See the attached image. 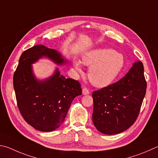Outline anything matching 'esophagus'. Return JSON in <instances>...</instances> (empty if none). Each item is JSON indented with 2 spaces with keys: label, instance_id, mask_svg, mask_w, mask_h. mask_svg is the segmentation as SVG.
Instances as JSON below:
<instances>
[{
  "label": "esophagus",
  "instance_id": "obj_1",
  "mask_svg": "<svg viewBox=\"0 0 158 158\" xmlns=\"http://www.w3.org/2000/svg\"><path fill=\"white\" fill-rule=\"evenodd\" d=\"M89 94V90H88L86 87H84L82 89V94L83 95H88Z\"/></svg>",
  "mask_w": 158,
  "mask_h": 158
}]
</instances>
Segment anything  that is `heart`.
<instances>
[{
	"mask_svg": "<svg viewBox=\"0 0 158 158\" xmlns=\"http://www.w3.org/2000/svg\"><path fill=\"white\" fill-rule=\"evenodd\" d=\"M84 65L90 66L88 77L94 86L103 88L110 85L117 78L125 65V57L112 48H96L87 51L82 57ZM74 67L82 73L80 61H75Z\"/></svg>",
	"mask_w": 158,
	"mask_h": 158,
	"instance_id": "1",
	"label": "heart"
}]
</instances>
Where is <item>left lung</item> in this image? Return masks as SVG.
<instances>
[{
	"label": "left lung",
	"mask_w": 158,
	"mask_h": 158,
	"mask_svg": "<svg viewBox=\"0 0 158 158\" xmlns=\"http://www.w3.org/2000/svg\"><path fill=\"white\" fill-rule=\"evenodd\" d=\"M146 82L142 62L137 61L123 78L94 91L93 123L101 133L115 135L136 121L146 94Z\"/></svg>",
	"instance_id": "obj_1"
}]
</instances>
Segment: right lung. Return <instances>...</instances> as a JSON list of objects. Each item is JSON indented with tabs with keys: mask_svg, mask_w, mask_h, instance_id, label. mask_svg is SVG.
Instances as JSON below:
<instances>
[{
	"mask_svg": "<svg viewBox=\"0 0 158 158\" xmlns=\"http://www.w3.org/2000/svg\"><path fill=\"white\" fill-rule=\"evenodd\" d=\"M42 57L60 66L69 62L56 50L36 45L21 55L13 84L17 106L25 121L36 130L51 132L62 125L72 101L82 94V89L78 81L60 75L58 68L48 78L37 79L32 64Z\"/></svg>",
	"mask_w": 158,
	"mask_h": 158,
	"instance_id": "1",
	"label": "right lung"
}]
</instances>
